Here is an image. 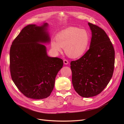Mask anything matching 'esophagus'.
<instances>
[{
    "label": "esophagus",
    "instance_id": "esophagus-1",
    "mask_svg": "<svg viewBox=\"0 0 124 124\" xmlns=\"http://www.w3.org/2000/svg\"><path fill=\"white\" fill-rule=\"evenodd\" d=\"M63 63H64V64H65V65H67V64H68L69 62L67 61V59H64L63 60Z\"/></svg>",
    "mask_w": 124,
    "mask_h": 124
}]
</instances>
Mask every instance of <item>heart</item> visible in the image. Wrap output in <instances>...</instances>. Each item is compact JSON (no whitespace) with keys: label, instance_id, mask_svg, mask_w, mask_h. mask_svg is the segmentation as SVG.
Here are the masks:
<instances>
[{"label":"heart","instance_id":"1","mask_svg":"<svg viewBox=\"0 0 124 124\" xmlns=\"http://www.w3.org/2000/svg\"><path fill=\"white\" fill-rule=\"evenodd\" d=\"M55 40L51 42V46L56 52H62L65 48L66 55L71 58H78L87 51L91 36L85 29L71 27L59 32Z\"/></svg>","mask_w":124,"mask_h":124}]
</instances>
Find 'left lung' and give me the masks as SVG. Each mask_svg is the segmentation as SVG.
<instances>
[{
  "label": "left lung",
  "mask_w": 124,
  "mask_h": 124,
  "mask_svg": "<svg viewBox=\"0 0 124 124\" xmlns=\"http://www.w3.org/2000/svg\"><path fill=\"white\" fill-rule=\"evenodd\" d=\"M88 25L92 32L89 50L70 62L74 90L85 98L103 91L113 76L115 63L114 48L106 32L96 25Z\"/></svg>",
  "instance_id": "obj_1"
}]
</instances>
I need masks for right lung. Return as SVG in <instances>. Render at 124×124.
<instances>
[{
	"mask_svg": "<svg viewBox=\"0 0 124 124\" xmlns=\"http://www.w3.org/2000/svg\"><path fill=\"white\" fill-rule=\"evenodd\" d=\"M47 23L41 26L25 27L11 45L10 70L11 78L19 91L29 98L42 99L53 91L55 80L63 66L58 57H48L41 43L50 41Z\"/></svg>",
	"mask_w": 124,
	"mask_h": 124,
	"instance_id": "right-lung-1",
	"label": "right lung"
}]
</instances>
